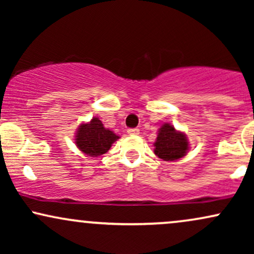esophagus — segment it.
I'll return each instance as SVG.
<instances>
[{"instance_id":"esophagus-1","label":"esophagus","mask_w":254,"mask_h":254,"mask_svg":"<svg viewBox=\"0 0 254 254\" xmlns=\"http://www.w3.org/2000/svg\"><path fill=\"white\" fill-rule=\"evenodd\" d=\"M127 133L129 135H138L139 130L137 127H133V129H127Z\"/></svg>"}]
</instances>
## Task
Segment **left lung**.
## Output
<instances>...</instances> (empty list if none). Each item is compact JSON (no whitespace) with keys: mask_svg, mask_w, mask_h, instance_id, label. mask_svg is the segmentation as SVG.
I'll return each instance as SVG.
<instances>
[{"mask_svg":"<svg viewBox=\"0 0 254 254\" xmlns=\"http://www.w3.org/2000/svg\"><path fill=\"white\" fill-rule=\"evenodd\" d=\"M154 153L165 161H174L182 159L189 150L186 136L177 131L172 124H164L159 130V135L154 143Z\"/></svg>","mask_w":254,"mask_h":254,"instance_id":"left-lung-1","label":"left lung"}]
</instances>
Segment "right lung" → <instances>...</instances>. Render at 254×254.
<instances>
[{
	"label": "right lung",
	"mask_w": 254,
	"mask_h": 254,
	"mask_svg": "<svg viewBox=\"0 0 254 254\" xmlns=\"http://www.w3.org/2000/svg\"><path fill=\"white\" fill-rule=\"evenodd\" d=\"M118 138L113 131L104 127L100 119L94 117L89 123L78 127L75 143L86 155L97 157L107 153L113 142Z\"/></svg>",
	"instance_id": "obj_1"
}]
</instances>
